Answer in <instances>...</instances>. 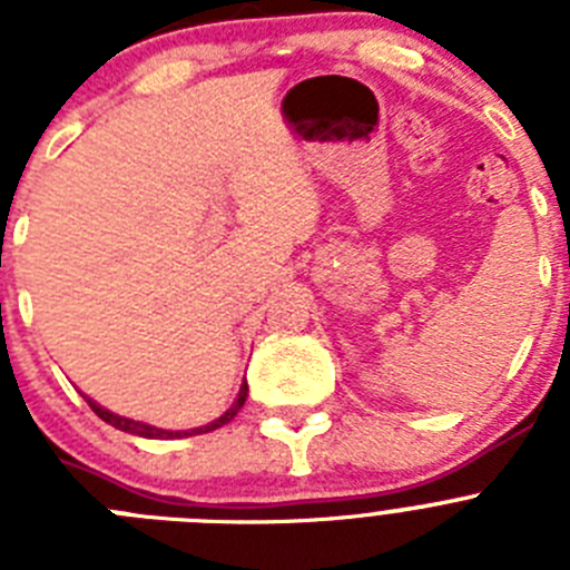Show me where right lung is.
I'll list each match as a JSON object with an SVG mask.
<instances>
[{"label":"right lung","mask_w":570,"mask_h":570,"mask_svg":"<svg viewBox=\"0 0 570 570\" xmlns=\"http://www.w3.org/2000/svg\"><path fill=\"white\" fill-rule=\"evenodd\" d=\"M245 396H248V385H242V387H239V396H236V402L228 407V411H225L223 416H219V420L208 422V425H203V428H194V431H163V428H154V425H145V422L128 420V416L110 414V411H105V407L97 405V402H90V400H88V405L94 407V414H97L99 420H105V422H108V425L119 428V431H128V434H136V436H148V440H170V436L208 434V431H216V428L228 425V422L234 420L236 414H239V407L245 405Z\"/></svg>","instance_id":"obj_1"}]
</instances>
